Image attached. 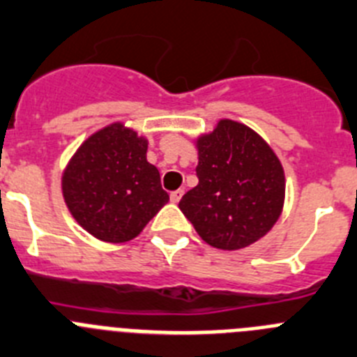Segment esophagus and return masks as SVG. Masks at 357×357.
<instances>
[{
    "instance_id": "obj_1",
    "label": "esophagus",
    "mask_w": 357,
    "mask_h": 357,
    "mask_svg": "<svg viewBox=\"0 0 357 357\" xmlns=\"http://www.w3.org/2000/svg\"><path fill=\"white\" fill-rule=\"evenodd\" d=\"M181 195H183L181 188H179V190L171 192V201H172V202H179V199H181Z\"/></svg>"
}]
</instances>
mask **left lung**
<instances>
[{"mask_svg":"<svg viewBox=\"0 0 357 357\" xmlns=\"http://www.w3.org/2000/svg\"><path fill=\"white\" fill-rule=\"evenodd\" d=\"M197 186L179 201L202 240L236 250L265 236L284 201V172L258 133L234 121H220L197 140Z\"/></svg>","mask_w":357,"mask_h":357,"instance_id":"1","label":"left lung"}]
</instances>
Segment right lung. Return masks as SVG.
<instances>
[{
  "instance_id": "1",
  "label": "right lung",
  "mask_w": 357,
  "mask_h": 357,
  "mask_svg": "<svg viewBox=\"0 0 357 357\" xmlns=\"http://www.w3.org/2000/svg\"><path fill=\"white\" fill-rule=\"evenodd\" d=\"M147 140L112 124L82 144L62 178L76 222L102 242L133 240L169 201L160 172L146 158Z\"/></svg>"
}]
</instances>
